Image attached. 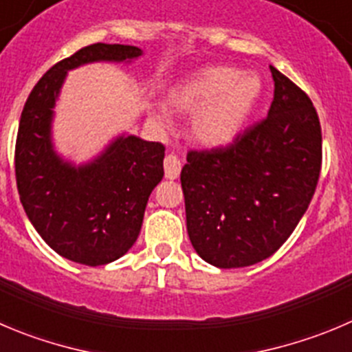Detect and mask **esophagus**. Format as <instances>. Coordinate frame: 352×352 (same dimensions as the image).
Wrapping results in <instances>:
<instances>
[{"label":"esophagus","instance_id":"obj_1","mask_svg":"<svg viewBox=\"0 0 352 352\" xmlns=\"http://www.w3.org/2000/svg\"><path fill=\"white\" fill-rule=\"evenodd\" d=\"M164 173H166L167 179L178 178L179 173H182V162H179L178 157L173 155V153L166 155V159H164Z\"/></svg>","mask_w":352,"mask_h":352}]
</instances>
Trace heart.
<instances>
[{
	"label": "heart",
	"instance_id": "heart-1",
	"mask_svg": "<svg viewBox=\"0 0 352 352\" xmlns=\"http://www.w3.org/2000/svg\"><path fill=\"white\" fill-rule=\"evenodd\" d=\"M263 96V81L256 72L239 67L212 65L190 74L167 93L170 107L193 113L192 136L204 146L223 148L242 135ZM150 117L164 131L173 128L166 105L150 107Z\"/></svg>",
	"mask_w": 352,
	"mask_h": 352
}]
</instances>
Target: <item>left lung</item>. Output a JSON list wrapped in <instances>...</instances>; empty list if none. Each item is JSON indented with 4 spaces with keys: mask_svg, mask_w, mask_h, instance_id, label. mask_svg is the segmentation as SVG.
Listing matches in <instances>:
<instances>
[{
    "mask_svg": "<svg viewBox=\"0 0 352 352\" xmlns=\"http://www.w3.org/2000/svg\"><path fill=\"white\" fill-rule=\"evenodd\" d=\"M267 117L226 148L190 152L182 169L186 230L216 267L273 256L309 207L321 169L320 119L309 96L270 65Z\"/></svg>",
    "mask_w": 352,
    "mask_h": 352,
    "instance_id": "1",
    "label": "left lung"
}]
</instances>
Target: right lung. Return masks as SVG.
<instances>
[{
  "label": "right lung",
  "instance_id": "right-lung-1",
  "mask_svg": "<svg viewBox=\"0 0 352 352\" xmlns=\"http://www.w3.org/2000/svg\"><path fill=\"white\" fill-rule=\"evenodd\" d=\"M142 55L138 46H86L53 65L22 110L15 146L20 202L39 236L72 263L102 266L135 245L150 193L164 176V146L120 133L95 157L76 164L53 142L55 105L69 70L133 63Z\"/></svg>",
  "mask_w": 352,
  "mask_h": 352
}]
</instances>
